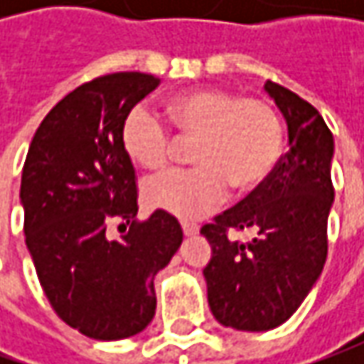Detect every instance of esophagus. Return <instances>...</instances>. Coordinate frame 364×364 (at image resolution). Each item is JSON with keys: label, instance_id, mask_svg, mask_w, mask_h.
<instances>
[{"label": "esophagus", "instance_id": "esophagus-1", "mask_svg": "<svg viewBox=\"0 0 364 364\" xmlns=\"http://www.w3.org/2000/svg\"><path fill=\"white\" fill-rule=\"evenodd\" d=\"M182 231H184L186 237H194V235H198V227L190 225V223H182Z\"/></svg>", "mask_w": 364, "mask_h": 364}]
</instances>
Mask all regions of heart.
Returning <instances> with one entry per match:
<instances>
[{"label":"heart","mask_w":364,"mask_h":364,"mask_svg":"<svg viewBox=\"0 0 364 364\" xmlns=\"http://www.w3.org/2000/svg\"><path fill=\"white\" fill-rule=\"evenodd\" d=\"M176 127L196 137V168H174L144 186L151 208L196 220L225 200L229 184L249 190L265 180L282 151V125L272 107L217 89L176 97L168 107ZM121 141L135 164L161 168L174 156L176 139L166 121L135 105L121 125Z\"/></svg>","instance_id":"b5f03b06"}]
</instances>
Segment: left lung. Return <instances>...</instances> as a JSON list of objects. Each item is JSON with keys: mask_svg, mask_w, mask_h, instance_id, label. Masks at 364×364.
I'll return each mask as SVG.
<instances>
[{"mask_svg": "<svg viewBox=\"0 0 364 364\" xmlns=\"http://www.w3.org/2000/svg\"><path fill=\"white\" fill-rule=\"evenodd\" d=\"M265 92L286 119L287 154L247 198L200 229L213 249L203 269L210 312L245 332L284 324L306 300L326 263L334 200V139L322 115L272 80ZM231 228H253L256 239L231 242Z\"/></svg>", "mask_w": 364, "mask_h": 364, "instance_id": "obj_1", "label": "left lung"}]
</instances>
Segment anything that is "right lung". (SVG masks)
Segmentation results:
<instances>
[{
	"label": "right lung",
	"mask_w": 364,
	"mask_h": 364,
	"mask_svg": "<svg viewBox=\"0 0 364 364\" xmlns=\"http://www.w3.org/2000/svg\"><path fill=\"white\" fill-rule=\"evenodd\" d=\"M160 85L115 73L80 85L52 107L21 172L26 247L54 312L95 341L141 332L156 314L154 277L182 243L180 223L156 210L137 218V186L121 125ZM128 231L108 237V223Z\"/></svg>",
	"instance_id": "right-lung-1"
}]
</instances>
